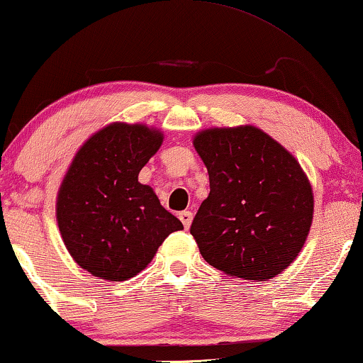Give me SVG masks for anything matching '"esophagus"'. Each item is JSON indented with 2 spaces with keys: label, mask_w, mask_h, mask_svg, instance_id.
Returning <instances> with one entry per match:
<instances>
[{
  "label": "esophagus",
  "mask_w": 363,
  "mask_h": 363,
  "mask_svg": "<svg viewBox=\"0 0 363 363\" xmlns=\"http://www.w3.org/2000/svg\"><path fill=\"white\" fill-rule=\"evenodd\" d=\"M179 218H181V221H182V225H184V228H189L191 226V223H193V213L191 211H182L181 215H179Z\"/></svg>",
  "instance_id": "obj_1"
}]
</instances>
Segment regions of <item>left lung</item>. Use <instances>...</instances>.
<instances>
[{"instance_id": "1", "label": "left lung", "mask_w": 363, "mask_h": 363, "mask_svg": "<svg viewBox=\"0 0 363 363\" xmlns=\"http://www.w3.org/2000/svg\"><path fill=\"white\" fill-rule=\"evenodd\" d=\"M193 143L209 174V194L191 225L203 259L230 277H276L299 255L313 223L304 170L252 125L203 130Z\"/></svg>"}]
</instances>
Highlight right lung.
<instances>
[{
    "label": "right lung",
    "instance_id": "1",
    "mask_svg": "<svg viewBox=\"0 0 363 363\" xmlns=\"http://www.w3.org/2000/svg\"><path fill=\"white\" fill-rule=\"evenodd\" d=\"M160 130L111 123L77 150L57 194V223L77 265L104 281H126L182 230L138 174L162 145Z\"/></svg>",
    "mask_w": 363,
    "mask_h": 363
}]
</instances>
